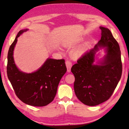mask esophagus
Segmentation results:
<instances>
[{
    "label": "esophagus",
    "mask_w": 129,
    "mask_h": 129,
    "mask_svg": "<svg viewBox=\"0 0 129 129\" xmlns=\"http://www.w3.org/2000/svg\"><path fill=\"white\" fill-rule=\"evenodd\" d=\"M65 64H66L68 72H70L71 70V68L72 67V62H71L70 60H67V61H65Z\"/></svg>",
    "instance_id": "1"
}]
</instances>
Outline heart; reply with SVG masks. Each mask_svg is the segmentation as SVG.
I'll use <instances>...</instances> for the list:
<instances>
[{"label": "heart", "instance_id": "heart-1", "mask_svg": "<svg viewBox=\"0 0 129 129\" xmlns=\"http://www.w3.org/2000/svg\"><path fill=\"white\" fill-rule=\"evenodd\" d=\"M85 46H81V47L78 48V49H76V50L74 52V55H75L76 56H78L79 55H80L84 53V51L85 50Z\"/></svg>", "mask_w": 129, "mask_h": 129}]
</instances>
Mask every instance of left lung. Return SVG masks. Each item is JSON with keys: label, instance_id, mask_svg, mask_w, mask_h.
<instances>
[{"label": "left lung", "instance_id": "left-lung-1", "mask_svg": "<svg viewBox=\"0 0 129 129\" xmlns=\"http://www.w3.org/2000/svg\"><path fill=\"white\" fill-rule=\"evenodd\" d=\"M101 39L94 48L79 58L71 71L75 76L74 88L76 97L88 106L108 100L113 94L122 74L121 51L118 43L108 28L100 27ZM105 47L107 54L103 62L94 65L99 48Z\"/></svg>", "mask_w": 129, "mask_h": 129}]
</instances>
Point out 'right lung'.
I'll list each match as a JSON object with an SVG mask.
<instances>
[{
	"label": "right lung",
	"mask_w": 129,
	"mask_h": 129,
	"mask_svg": "<svg viewBox=\"0 0 129 129\" xmlns=\"http://www.w3.org/2000/svg\"><path fill=\"white\" fill-rule=\"evenodd\" d=\"M26 30L19 31L10 46L7 66L8 78L21 101L31 106H46L53 101L59 82L67 72L65 60L48 59L39 70L33 73L19 70L14 61L13 50L18 38Z\"/></svg>",
	"instance_id": "add662e5"
}]
</instances>
